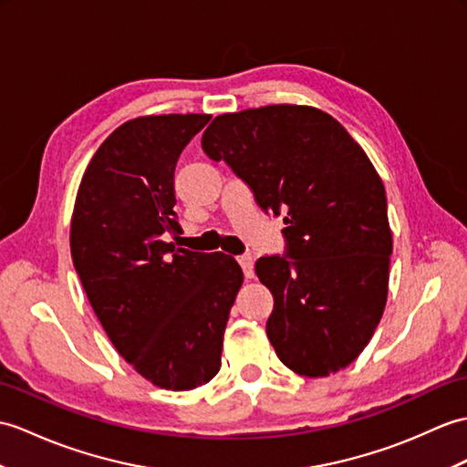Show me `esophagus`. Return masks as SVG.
Returning a JSON list of instances; mask_svg holds the SVG:
<instances>
[{
	"mask_svg": "<svg viewBox=\"0 0 467 467\" xmlns=\"http://www.w3.org/2000/svg\"><path fill=\"white\" fill-rule=\"evenodd\" d=\"M238 265L243 266V273H244L246 278H253L254 276V258L251 254L238 256Z\"/></svg>",
	"mask_w": 467,
	"mask_h": 467,
	"instance_id": "1",
	"label": "esophagus"
}]
</instances>
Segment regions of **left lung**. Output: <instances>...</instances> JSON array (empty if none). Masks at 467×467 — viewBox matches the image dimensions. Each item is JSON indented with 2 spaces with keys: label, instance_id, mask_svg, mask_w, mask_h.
<instances>
[{
  "label": "left lung",
  "instance_id": "left-lung-1",
  "mask_svg": "<svg viewBox=\"0 0 467 467\" xmlns=\"http://www.w3.org/2000/svg\"><path fill=\"white\" fill-rule=\"evenodd\" d=\"M201 145L260 209L286 213V256L254 266L275 296L266 334L280 362L306 378L352 364L380 324L392 254L372 161L332 115L288 103L214 117Z\"/></svg>",
  "mask_w": 467,
  "mask_h": 467
}]
</instances>
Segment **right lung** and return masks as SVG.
Returning <instances> with one entry per match:
<instances>
[{"mask_svg": "<svg viewBox=\"0 0 467 467\" xmlns=\"http://www.w3.org/2000/svg\"><path fill=\"white\" fill-rule=\"evenodd\" d=\"M209 119L145 115L117 127L87 165L71 216L73 266L103 330L137 374L172 392L219 372L244 278L229 254L167 243L181 233L177 159Z\"/></svg>", "mask_w": 467, "mask_h": 467, "instance_id": "1", "label": "right lung"}]
</instances>
